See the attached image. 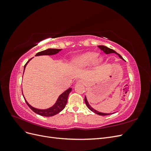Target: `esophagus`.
Here are the masks:
<instances>
[{"label":"esophagus","instance_id":"1","mask_svg":"<svg viewBox=\"0 0 151 151\" xmlns=\"http://www.w3.org/2000/svg\"><path fill=\"white\" fill-rule=\"evenodd\" d=\"M76 83L77 84H84V81L83 80L79 79V80H77L76 81Z\"/></svg>","mask_w":151,"mask_h":151}]
</instances>
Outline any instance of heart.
Segmentation results:
<instances>
[{
	"instance_id": "obj_1",
	"label": "heart",
	"mask_w": 151,
	"mask_h": 151,
	"mask_svg": "<svg viewBox=\"0 0 151 151\" xmlns=\"http://www.w3.org/2000/svg\"><path fill=\"white\" fill-rule=\"evenodd\" d=\"M104 61L103 56H98V53L93 52H88L80 54L73 58L72 63L75 66L80 68H86L93 63L96 65L101 64Z\"/></svg>"
}]
</instances>
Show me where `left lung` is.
I'll list each match as a JSON object with an SVG mask.
<instances>
[{"label": "left lung", "instance_id": "obj_1", "mask_svg": "<svg viewBox=\"0 0 151 151\" xmlns=\"http://www.w3.org/2000/svg\"><path fill=\"white\" fill-rule=\"evenodd\" d=\"M98 47H99V48L100 49H101V50H103V51L105 53H106V54H109V53H115L116 55H118V57H119L122 59V60L125 61V60H124V59H123V58H122V57L120 55L118 54L117 52H116L115 51V50H112V49H111V48H108V47H106V46H104V45H99ZM84 101H85V103H86V104L87 107H88V108L90 109L91 111H92L94 112V113L97 114V115H101V116H104V115H111V114L115 113V112H114V113H105L99 112V111H97V110H96V109H94L89 104V102L88 101V99H87L86 96H85Z\"/></svg>", "mask_w": 151, "mask_h": 151}]
</instances>
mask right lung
Masks as SVG:
<instances>
[{
  "label": "right lung",
  "mask_w": 151,
  "mask_h": 151,
  "mask_svg": "<svg viewBox=\"0 0 151 151\" xmlns=\"http://www.w3.org/2000/svg\"><path fill=\"white\" fill-rule=\"evenodd\" d=\"M62 49H55V48H48L45 50H43V51H42L40 52H38L36 54L35 56H41V55H55L58 53L59 52L61 51ZM33 58H31V59L27 62V63L25 64L24 67V72L25 68L27 65V64L29 63V62ZM71 88L67 89L66 91H65L64 92L62 93L60 96H59L58 98H57L56 102L55 103V104L53 105L52 106L50 107L47 109H38L36 108L33 106H32L31 105H30L28 101H26L23 93H22V95H23V97L24 98L26 104L28 105V106L33 110L35 113H36L38 115H40L41 116H52L57 115L58 113H60L61 111H62L64 108L65 107L67 103V99L68 97V95H69L70 93L72 91Z\"/></svg>",
  "instance_id": "obj_1"
}]
</instances>
